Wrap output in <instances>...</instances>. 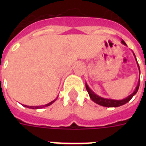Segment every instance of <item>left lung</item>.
Here are the masks:
<instances>
[{
    "instance_id": "obj_1",
    "label": "left lung",
    "mask_w": 146,
    "mask_h": 146,
    "mask_svg": "<svg viewBox=\"0 0 146 146\" xmlns=\"http://www.w3.org/2000/svg\"><path fill=\"white\" fill-rule=\"evenodd\" d=\"M121 43L124 45H127V44L125 43V42L123 40H121ZM134 57H135V59H136V64H137V66H138L139 71V73H140V69H139V66L138 62H137V60H136V57L135 56L133 53ZM139 87V80L138 84H137V86L136 87V89L134 90V92L131 95H129V96H127V98H125L122 100H114V99H111V98H102L101 96H98L96 95L95 92H94L89 87V86L87 85V83L86 82V90L88 92V93L89 95V97L91 98L94 102H96V104H99L101 106H104V107H108V108H116V107H120L121 105H123L126 103L130 101L132 98L136 94V92H138Z\"/></svg>"
}]
</instances>
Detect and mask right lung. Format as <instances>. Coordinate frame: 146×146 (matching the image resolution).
<instances>
[{
    "instance_id": "right-lung-1",
    "label": "right lung",
    "mask_w": 146,
    "mask_h": 146,
    "mask_svg": "<svg viewBox=\"0 0 146 146\" xmlns=\"http://www.w3.org/2000/svg\"><path fill=\"white\" fill-rule=\"evenodd\" d=\"M57 98L56 99H54V101H52V102H49L48 104H44V105H41V106H27V105H24V107H26V108H31V109H39V108H45V107H48V106H50V104H52L54 102L57 100Z\"/></svg>"
}]
</instances>
